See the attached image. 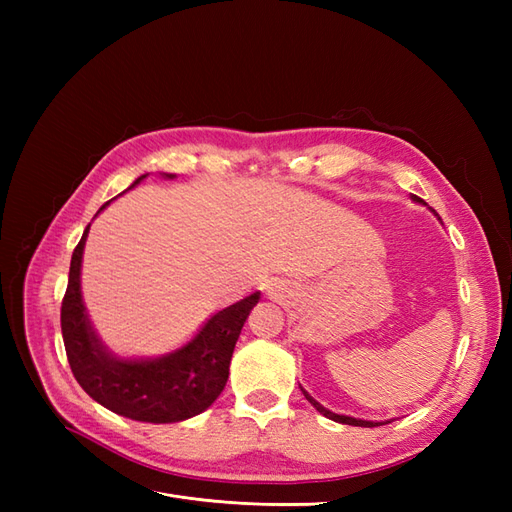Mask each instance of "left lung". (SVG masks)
<instances>
[{
  "label": "left lung",
  "mask_w": 512,
  "mask_h": 512,
  "mask_svg": "<svg viewBox=\"0 0 512 512\" xmlns=\"http://www.w3.org/2000/svg\"><path fill=\"white\" fill-rule=\"evenodd\" d=\"M414 200L416 203H421V198L418 196H414ZM303 395H305V399L309 401V404H312L320 414H324L327 418H331V421H337V423H344V425H354V427H376V425H380V423H371V421H359V418H352V416H342V414H333V412H329L327 408H322L318 401H314L312 397H309L305 391H303ZM384 425V423H382Z\"/></svg>",
  "instance_id": "8db88e82"
}]
</instances>
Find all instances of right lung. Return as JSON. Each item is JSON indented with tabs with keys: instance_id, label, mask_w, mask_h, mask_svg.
I'll return each instance as SVG.
<instances>
[{
	"instance_id": "1",
	"label": "right lung",
	"mask_w": 512,
	"mask_h": 512,
	"mask_svg": "<svg viewBox=\"0 0 512 512\" xmlns=\"http://www.w3.org/2000/svg\"><path fill=\"white\" fill-rule=\"evenodd\" d=\"M87 230L89 226L72 252L68 288L61 301V335L76 382L98 404L132 421L177 423L207 410L224 391L232 350L260 292L222 309L188 346L164 359H113L100 346L81 299V258Z\"/></svg>"
}]
</instances>
